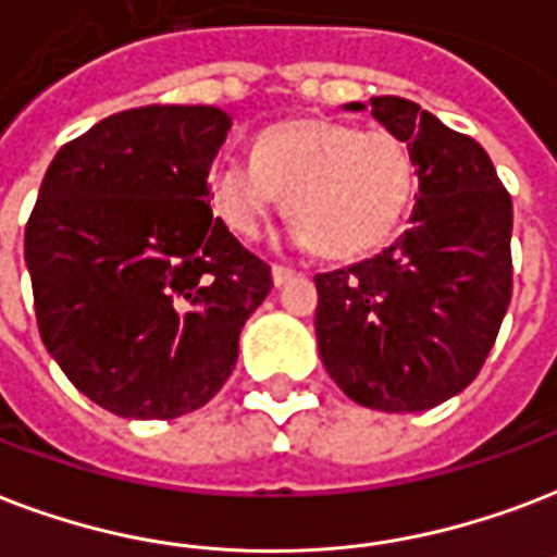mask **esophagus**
Returning a JSON list of instances; mask_svg holds the SVG:
<instances>
[{
	"mask_svg": "<svg viewBox=\"0 0 557 557\" xmlns=\"http://www.w3.org/2000/svg\"><path fill=\"white\" fill-rule=\"evenodd\" d=\"M300 271L288 269V265H271V277H274V286H283V283H288L292 277H297Z\"/></svg>",
	"mask_w": 557,
	"mask_h": 557,
	"instance_id": "34e87169",
	"label": "esophagus"
}]
</instances>
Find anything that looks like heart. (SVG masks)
I'll list each match as a JSON object with an SVG mask.
<instances>
[{"label": "heart", "mask_w": 557, "mask_h": 557, "mask_svg": "<svg viewBox=\"0 0 557 557\" xmlns=\"http://www.w3.org/2000/svg\"><path fill=\"white\" fill-rule=\"evenodd\" d=\"M418 186L406 139L335 119H292L262 131L253 163L224 160L210 172L215 215L257 239L286 195L295 236L324 257H359L392 239Z\"/></svg>", "instance_id": "b5f03b06"}]
</instances>
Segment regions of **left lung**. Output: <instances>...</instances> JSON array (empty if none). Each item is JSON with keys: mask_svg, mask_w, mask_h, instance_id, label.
<instances>
[{"mask_svg": "<svg viewBox=\"0 0 557 557\" xmlns=\"http://www.w3.org/2000/svg\"><path fill=\"white\" fill-rule=\"evenodd\" d=\"M371 113L409 143L418 201L409 231L373 260L318 274V350L350 400L423 411L465 392L494 347L515 212L476 139L400 96H376Z\"/></svg>", "mask_w": 557, "mask_h": 557, "instance_id": "left-lung-1", "label": "left lung"}]
</instances>
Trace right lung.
<instances>
[{
    "mask_svg": "<svg viewBox=\"0 0 557 557\" xmlns=\"http://www.w3.org/2000/svg\"><path fill=\"white\" fill-rule=\"evenodd\" d=\"M219 108L146 104L101 119L46 169L25 265L46 350L119 418L172 420L231 376L271 292L269 262L212 219Z\"/></svg>",
    "mask_w": 557,
    "mask_h": 557,
    "instance_id": "add662e5",
    "label": "right lung"
}]
</instances>
